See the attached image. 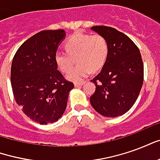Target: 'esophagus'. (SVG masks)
Returning <instances> with one entry per match:
<instances>
[{
    "instance_id": "esophagus-1",
    "label": "esophagus",
    "mask_w": 160,
    "mask_h": 160,
    "mask_svg": "<svg viewBox=\"0 0 160 160\" xmlns=\"http://www.w3.org/2000/svg\"><path fill=\"white\" fill-rule=\"evenodd\" d=\"M84 83H74V87H80L81 86H83Z\"/></svg>"
}]
</instances>
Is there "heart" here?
<instances>
[{"label": "heart", "mask_w": 160, "mask_h": 160, "mask_svg": "<svg viewBox=\"0 0 160 160\" xmlns=\"http://www.w3.org/2000/svg\"><path fill=\"white\" fill-rule=\"evenodd\" d=\"M66 51L55 54V62L59 70L67 73L72 67L76 58L78 65L68 73L67 79L80 82L89 76L92 70L97 71L104 66L107 59L109 46L107 40L101 35L75 33L64 43Z\"/></svg>", "instance_id": "1"}]
</instances>
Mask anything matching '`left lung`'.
<instances>
[{"label": "left lung", "instance_id": "obj_1", "mask_svg": "<svg viewBox=\"0 0 160 160\" xmlns=\"http://www.w3.org/2000/svg\"><path fill=\"white\" fill-rule=\"evenodd\" d=\"M92 31L107 40V59L100 73L91 80L96 89L90 102L98 113L107 118L125 114L140 94L144 68L138 47L124 33L109 26H92Z\"/></svg>", "mask_w": 160, "mask_h": 160}]
</instances>
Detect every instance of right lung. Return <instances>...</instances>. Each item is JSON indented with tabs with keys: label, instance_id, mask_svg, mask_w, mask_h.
Here are the masks:
<instances>
[{
	"label": "right lung",
	"instance_id": "obj_1",
	"mask_svg": "<svg viewBox=\"0 0 160 160\" xmlns=\"http://www.w3.org/2000/svg\"><path fill=\"white\" fill-rule=\"evenodd\" d=\"M65 38L64 30L42 31L22 43L12 59L11 84L16 103L40 124L58 121L73 88L55 62V54Z\"/></svg>",
	"mask_w": 160,
	"mask_h": 160
}]
</instances>
